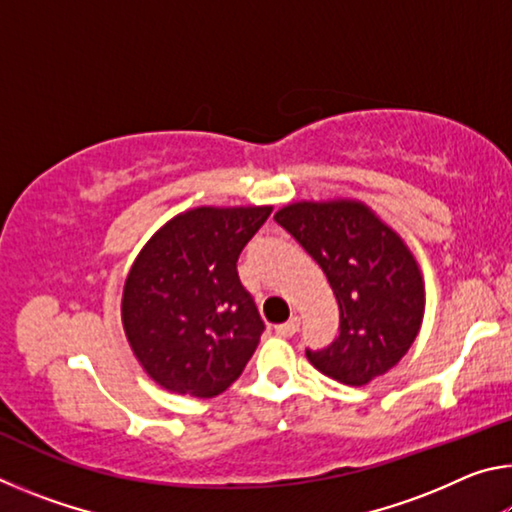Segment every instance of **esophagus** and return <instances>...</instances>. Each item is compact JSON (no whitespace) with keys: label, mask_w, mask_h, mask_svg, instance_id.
I'll list each match as a JSON object with an SVG mask.
<instances>
[{"label":"esophagus","mask_w":512,"mask_h":512,"mask_svg":"<svg viewBox=\"0 0 512 512\" xmlns=\"http://www.w3.org/2000/svg\"><path fill=\"white\" fill-rule=\"evenodd\" d=\"M300 329V318L298 316H291L287 323H282V325H277L275 327V332L280 334V336H284V339H289V336H293Z\"/></svg>","instance_id":"obj_1"}]
</instances>
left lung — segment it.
<instances>
[{
	"instance_id": "left-lung-1",
	"label": "left lung",
	"mask_w": 512,
	"mask_h": 512,
	"mask_svg": "<svg viewBox=\"0 0 512 512\" xmlns=\"http://www.w3.org/2000/svg\"><path fill=\"white\" fill-rule=\"evenodd\" d=\"M275 221L316 259L339 302V336L307 350L311 366L348 386L397 366L424 318L422 271L404 239L352 198L289 203Z\"/></svg>"
}]
</instances>
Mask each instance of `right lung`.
Returning a JSON list of instances; mask_svg holds the SVG:
<instances>
[{"label":"right lung","mask_w":512,"mask_h":512,"mask_svg":"<svg viewBox=\"0 0 512 512\" xmlns=\"http://www.w3.org/2000/svg\"><path fill=\"white\" fill-rule=\"evenodd\" d=\"M271 205L194 207L146 241L126 275L121 323L155 384L214 397L244 372L264 332L237 259Z\"/></svg>","instance_id":"right-lung-1"}]
</instances>
